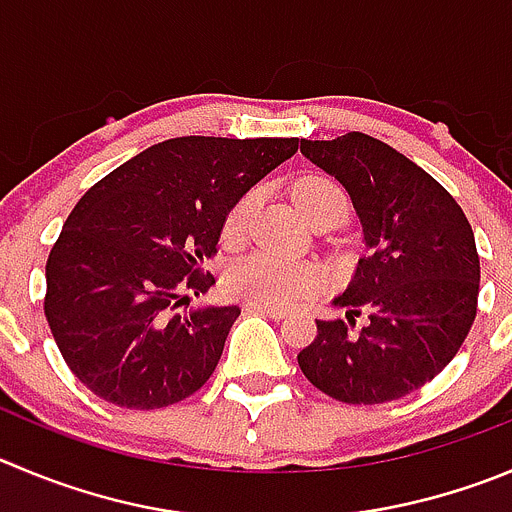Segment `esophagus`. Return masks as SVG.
<instances>
[{"mask_svg":"<svg viewBox=\"0 0 512 512\" xmlns=\"http://www.w3.org/2000/svg\"><path fill=\"white\" fill-rule=\"evenodd\" d=\"M245 310H247V313L270 315V318H275V321L285 318V308H278V305H267V303H255V300L245 303Z\"/></svg>","mask_w":512,"mask_h":512,"instance_id":"1","label":"esophagus"}]
</instances>
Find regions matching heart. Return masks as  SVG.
I'll return each mask as SVG.
<instances>
[{
	"label": "heart",
	"instance_id": "obj_1",
	"mask_svg": "<svg viewBox=\"0 0 512 512\" xmlns=\"http://www.w3.org/2000/svg\"><path fill=\"white\" fill-rule=\"evenodd\" d=\"M257 202V191H250L229 209L224 219V234L237 237ZM293 202L305 217L326 207H348L343 186L326 174H308L293 184ZM323 283L318 265L270 250H257L234 260L224 272V288L237 298L267 305H288L315 293Z\"/></svg>",
	"mask_w": 512,
	"mask_h": 512
}]
</instances>
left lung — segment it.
<instances>
[{
    "label": "left lung",
    "mask_w": 512,
    "mask_h": 512,
    "mask_svg": "<svg viewBox=\"0 0 512 512\" xmlns=\"http://www.w3.org/2000/svg\"><path fill=\"white\" fill-rule=\"evenodd\" d=\"M300 151L346 186L369 247L336 300L346 321H315L300 371L346 404L401 399L450 364L475 323V234L450 191L379 138H300Z\"/></svg>",
    "instance_id": "obj_1"
}]
</instances>
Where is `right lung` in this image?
<instances>
[{
	"mask_svg": "<svg viewBox=\"0 0 512 512\" xmlns=\"http://www.w3.org/2000/svg\"><path fill=\"white\" fill-rule=\"evenodd\" d=\"M298 138L179 136L90 186L45 265V318L95 396L161 409L202 389L240 308L176 313L214 285L229 209L298 151Z\"/></svg>",
	"mask_w": 512,
	"mask_h": 512,
	"instance_id": "add662e5",
	"label": "right lung"
}]
</instances>
